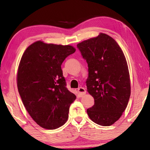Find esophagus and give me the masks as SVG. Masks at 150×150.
I'll return each mask as SVG.
<instances>
[{"label":"esophagus","mask_w":150,"mask_h":150,"mask_svg":"<svg viewBox=\"0 0 150 150\" xmlns=\"http://www.w3.org/2000/svg\"><path fill=\"white\" fill-rule=\"evenodd\" d=\"M77 91H78V95L80 97L83 96V95L86 93V90L82 87H80L79 88H78Z\"/></svg>","instance_id":"34e87169"}]
</instances>
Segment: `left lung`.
<instances>
[{
  "label": "left lung",
  "mask_w": 150,
  "mask_h": 150,
  "mask_svg": "<svg viewBox=\"0 0 150 150\" xmlns=\"http://www.w3.org/2000/svg\"><path fill=\"white\" fill-rule=\"evenodd\" d=\"M86 60L88 93L95 103L88 108L90 119L98 125L110 126L126 110L131 93L129 70L120 46L104 33L77 44Z\"/></svg>",
  "instance_id": "8db88e82"
}]
</instances>
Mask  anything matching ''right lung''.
<instances>
[{
	"instance_id": "obj_1",
	"label": "right lung",
	"mask_w": 150,
	"mask_h": 150,
	"mask_svg": "<svg viewBox=\"0 0 150 150\" xmlns=\"http://www.w3.org/2000/svg\"><path fill=\"white\" fill-rule=\"evenodd\" d=\"M75 52L71 46L37 41L22 57L17 73L18 93L28 113L44 128H58L68 120L76 96L66 88L61 65Z\"/></svg>"
}]
</instances>
